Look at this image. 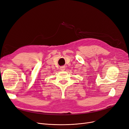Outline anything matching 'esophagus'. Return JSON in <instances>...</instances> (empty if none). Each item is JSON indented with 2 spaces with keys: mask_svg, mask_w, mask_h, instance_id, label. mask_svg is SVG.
Returning <instances> with one entry per match:
<instances>
[{
  "mask_svg": "<svg viewBox=\"0 0 129 129\" xmlns=\"http://www.w3.org/2000/svg\"><path fill=\"white\" fill-rule=\"evenodd\" d=\"M60 70H61V71H64V70L66 69V67H65V66H62V67H60Z\"/></svg>",
  "mask_w": 129,
  "mask_h": 129,
  "instance_id": "esophagus-1",
  "label": "esophagus"
}]
</instances>
